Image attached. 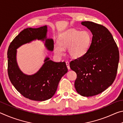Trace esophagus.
I'll use <instances>...</instances> for the list:
<instances>
[{
  "label": "esophagus",
  "mask_w": 123,
  "mask_h": 123,
  "mask_svg": "<svg viewBox=\"0 0 123 123\" xmlns=\"http://www.w3.org/2000/svg\"><path fill=\"white\" fill-rule=\"evenodd\" d=\"M66 63L67 67L68 69V70H69V69H70V67H69V62L66 61Z\"/></svg>",
  "instance_id": "34e87169"
}]
</instances>
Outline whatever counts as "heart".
I'll use <instances>...</instances> for the list:
<instances>
[{
	"label": "heart",
	"mask_w": 123,
	"mask_h": 123,
	"mask_svg": "<svg viewBox=\"0 0 123 123\" xmlns=\"http://www.w3.org/2000/svg\"><path fill=\"white\" fill-rule=\"evenodd\" d=\"M91 42L92 36L87 31L70 29L58 37L57 44L54 45V53L60 57L64 55V49L67 48L68 55L72 59H78L87 53Z\"/></svg>",
	"instance_id": "b5f03b06"
}]
</instances>
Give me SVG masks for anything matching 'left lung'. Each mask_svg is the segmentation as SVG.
<instances>
[{
  "label": "left lung",
  "mask_w": 123,
  "mask_h": 123,
  "mask_svg": "<svg viewBox=\"0 0 123 123\" xmlns=\"http://www.w3.org/2000/svg\"><path fill=\"white\" fill-rule=\"evenodd\" d=\"M93 35L87 53L70 62L76 73L74 86L79 94L92 97L100 94L113 84L117 72L119 53L109 30L92 22H81Z\"/></svg>",
  "instance_id": "8db88e82"
}]
</instances>
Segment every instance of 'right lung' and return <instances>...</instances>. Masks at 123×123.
Masks as SVG:
<instances>
[{
  "label": "right lung",
  "instance_id": "add662e5",
  "mask_svg": "<svg viewBox=\"0 0 123 123\" xmlns=\"http://www.w3.org/2000/svg\"><path fill=\"white\" fill-rule=\"evenodd\" d=\"M47 26L29 28L22 30L10 43L7 51L8 75L13 86L22 95L35 101H45L55 94L62 76L68 72L64 62H55L47 57L36 73H23L17 62V49L36 39L45 42L47 50L52 51L54 41L47 38Z\"/></svg>",
  "mask_w": 123,
  "mask_h": 123
}]
</instances>
